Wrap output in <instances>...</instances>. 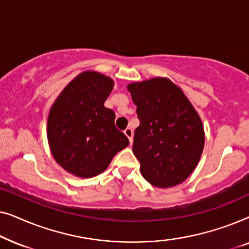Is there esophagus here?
I'll use <instances>...</instances> for the list:
<instances>
[{
    "mask_svg": "<svg viewBox=\"0 0 249 249\" xmlns=\"http://www.w3.org/2000/svg\"><path fill=\"white\" fill-rule=\"evenodd\" d=\"M124 135L127 136L128 137V139H129V142H130V144L132 142V129L131 128H127L124 130Z\"/></svg>",
    "mask_w": 249,
    "mask_h": 249,
    "instance_id": "esophagus-1",
    "label": "esophagus"
}]
</instances>
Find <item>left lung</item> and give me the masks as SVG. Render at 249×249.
Returning a JSON list of instances; mask_svg holds the SVG:
<instances>
[{"mask_svg":"<svg viewBox=\"0 0 249 249\" xmlns=\"http://www.w3.org/2000/svg\"><path fill=\"white\" fill-rule=\"evenodd\" d=\"M137 108L132 152L142 176L153 186L169 188L192 175L204 147L200 118L182 90L166 78L128 86Z\"/></svg>","mask_w":249,"mask_h":249,"instance_id":"8db88e82","label":"left lung"}]
</instances>
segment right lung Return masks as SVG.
<instances>
[{"label": "right lung", "mask_w": 249, "mask_h": 249, "mask_svg": "<svg viewBox=\"0 0 249 249\" xmlns=\"http://www.w3.org/2000/svg\"><path fill=\"white\" fill-rule=\"evenodd\" d=\"M113 80L86 71L57 97L47 120V139L55 161L68 172L91 178L107 168L129 141L114 124L115 113L104 107Z\"/></svg>", "instance_id": "right-lung-1"}]
</instances>
